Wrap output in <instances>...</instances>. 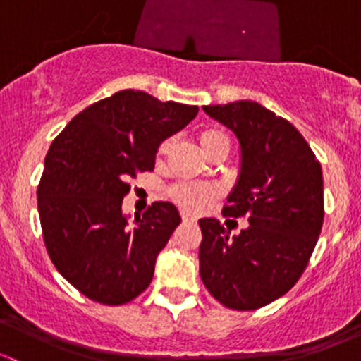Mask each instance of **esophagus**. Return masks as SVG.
Listing matches in <instances>:
<instances>
[{
	"instance_id": "esophagus-1",
	"label": "esophagus",
	"mask_w": 361,
	"mask_h": 361,
	"mask_svg": "<svg viewBox=\"0 0 361 361\" xmlns=\"http://www.w3.org/2000/svg\"><path fill=\"white\" fill-rule=\"evenodd\" d=\"M181 220H183L185 224H195V221H197V218L192 216V214H188V213H181Z\"/></svg>"
}]
</instances>
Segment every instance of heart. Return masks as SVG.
I'll use <instances>...</instances> for the list:
<instances>
[{
  "mask_svg": "<svg viewBox=\"0 0 361 361\" xmlns=\"http://www.w3.org/2000/svg\"><path fill=\"white\" fill-rule=\"evenodd\" d=\"M197 141L201 145L202 152L207 157H213L218 150L221 148H228V137L225 136L221 130L213 129V127H207L202 129L197 134ZM171 147H173V140H164L159 145L157 154H155V160L157 164L166 162V157L169 155ZM171 199L181 207V209L188 211V213H194V211H201L207 204H211L216 199V190L209 185H197V183H178L174 187H171L169 190Z\"/></svg>",
  "mask_w": 361,
  "mask_h": 361,
  "instance_id": "b5f03b06",
  "label": "heart"
}]
</instances>
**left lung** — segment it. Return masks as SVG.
Here are the masks:
<instances>
[{
	"label": "left lung",
	"mask_w": 361,
	"mask_h": 361,
	"mask_svg": "<svg viewBox=\"0 0 361 361\" xmlns=\"http://www.w3.org/2000/svg\"><path fill=\"white\" fill-rule=\"evenodd\" d=\"M241 145V173L224 216L246 218L239 235L216 218L199 220L201 279L225 307L255 311L293 288L322 232V166L283 116L255 101L202 106Z\"/></svg>",
	"instance_id": "left-lung-1"
}]
</instances>
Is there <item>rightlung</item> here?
Here are the masks:
<instances>
[{"instance_id":"obj_1","label":"right lung","mask_w":361,"mask_h":361,"mask_svg":"<svg viewBox=\"0 0 361 361\" xmlns=\"http://www.w3.org/2000/svg\"><path fill=\"white\" fill-rule=\"evenodd\" d=\"M197 111L120 90L80 111L50 145L38 185L43 241L57 271L90 300L127 304L152 283L181 218L171 202H154L129 224L122 201L130 178L154 171L159 145Z\"/></svg>"}]
</instances>
